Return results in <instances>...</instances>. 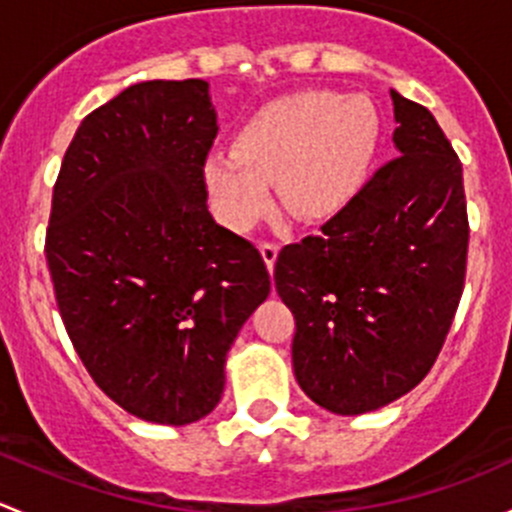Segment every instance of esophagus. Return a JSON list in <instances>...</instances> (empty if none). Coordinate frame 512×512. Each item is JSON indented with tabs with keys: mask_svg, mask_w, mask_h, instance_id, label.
Here are the masks:
<instances>
[{
	"mask_svg": "<svg viewBox=\"0 0 512 512\" xmlns=\"http://www.w3.org/2000/svg\"><path fill=\"white\" fill-rule=\"evenodd\" d=\"M261 256H263V263L268 266V271H273V266H276V258H278V244H273V241H261Z\"/></svg>",
	"mask_w": 512,
	"mask_h": 512,
	"instance_id": "1",
	"label": "esophagus"
}]
</instances>
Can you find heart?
<instances>
[{"label":"heart","instance_id":"heart-1","mask_svg":"<svg viewBox=\"0 0 512 512\" xmlns=\"http://www.w3.org/2000/svg\"><path fill=\"white\" fill-rule=\"evenodd\" d=\"M382 138L377 105L365 96L300 91L263 103L244 120L234 152H212L204 184L219 219L249 229L271 204L315 221L340 212L370 170Z\"/></svg>","mask_w":512,"mask_h":512}]
</instances>
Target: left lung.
I'll return each instance as SVG.
<instances>
[{
	"mask_svg": "<svg viewBox=\"0 0 512 512\" xmlns=\"http://www.w3.org/2000/svg\"><path fill=\"white\" fill-rule=\"evenodd\" d=\"M399 157L318 236L278 254L293 372L318 407L355 416L412 392L439 357L466 278L463 167L424 105L389 91Z\"/></svg>",
	"mask_w": 512,
	"mask_h": 512,
	"instance_id": "obj_1",
	"label": "left lung"
}]
</instances>
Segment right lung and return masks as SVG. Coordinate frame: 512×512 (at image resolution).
Wrapping results in <instances>:
<instances>
[{
    "mask_svg": "<svg viewBox=\"0 0 512 512\" xmlns=\"http://www.w3.org/2000/svg\"><path fill=\"white\" fill-rule=\"evenodd\" d=\"M209 83L142 81L93 110L63 155L46 261L93 382L152 424L204 419L241 325L271 293L254 246L214 221Z\"/></svg>",
    "mask_w": 512,
    "mask_h": 512,
    "instance_id": "1",
    "label": "right lung"
}]
</instances>
